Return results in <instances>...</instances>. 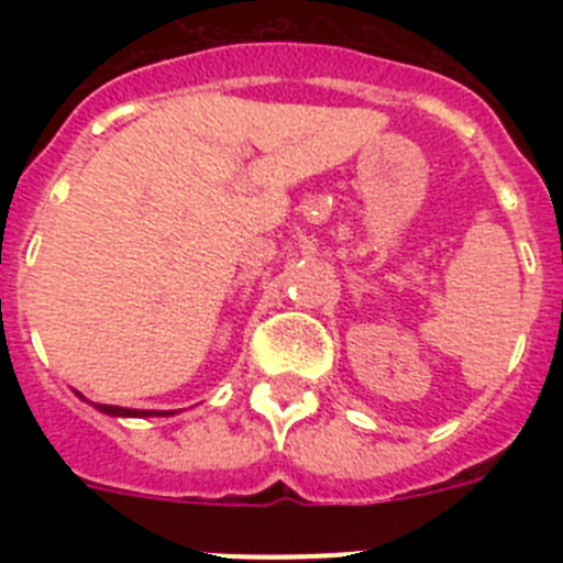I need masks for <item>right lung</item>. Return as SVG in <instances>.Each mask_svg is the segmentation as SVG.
<instances>
[{"mask_svg":"<svg viewBox=\"0 0 563 563\" xmlns=\"http://www.w3.org/2000/svg\"><path fill=\"white\" fill-rule=\"evenodd\" d=\"M78 395V391H76ZM81 397V395H78ZM81 400H87V397H81ZM101 415H109V417H168L174 415V411H148V409H123V406H103V402H92Z\"/></svg>","mask_w":563,"mask_h":563,"instance_id":"obj_1","label":"right lung"}]
</instances>
